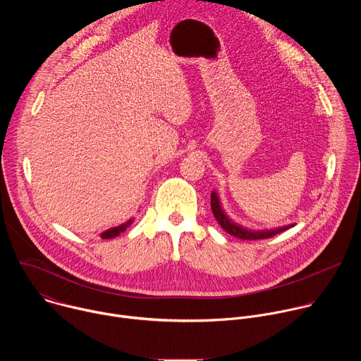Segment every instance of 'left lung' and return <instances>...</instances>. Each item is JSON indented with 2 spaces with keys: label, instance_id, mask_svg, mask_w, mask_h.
I'll return each instance as SVG.
<instances>
[{
  "label": "left lung",
  "instance_id": "obj_1",
  "mask_svg": "<svg viewBox=\"0 0 361 361\" xmlns=\"http://www.w3.org/2000/svg\"><path fill=\"white\" fill-rule=\"evenodd\" d=\"M212 212L216 217V220L219 221V224L233 237L241 238V240H262V238H270L276 234H280L281 231L293 227V224L290 226H284V227H279L274 230H262V231H252V230H247L238 224H235L234 221H231L228 219V216L226 214V212L223 210L221 204H220V198L217 195L216 191H212Z\"/></svg>",
  "mask_w": 361,
  "mask_h": 361
}]
</instances>
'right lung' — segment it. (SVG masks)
I'll return each mask as SVG.
<instances>
[{"label":"right lung","mask_w":361,"mask_h":361,"mask_svg":"<svg viewBox=\"0 0 361 361\" xmlns=\"http://www.w3.org/2000/svg\"><path fill=\"white\" fill-rule=\"evenodd\" d=\"M133 223V220H128L127 223H124V224H121V226H118V227H113V228H109L107 231H104L101 234V238H114V237H117V235H120L123 231H126L127 230V227L130 226Z\"/></svg>","instance_id":"add662e5"}]
</instances>
